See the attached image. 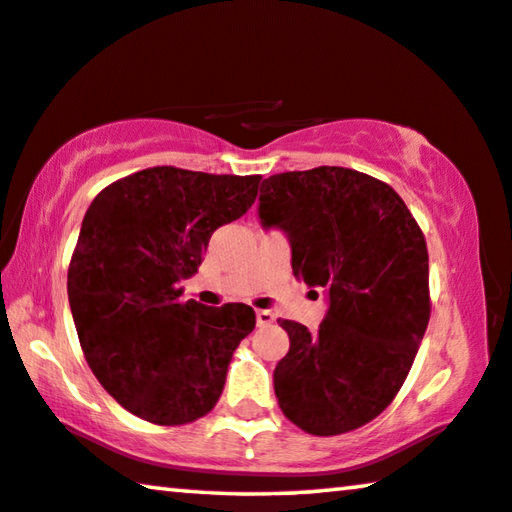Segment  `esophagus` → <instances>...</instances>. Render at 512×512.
Masks as SVG:
<instances>
[{
  "instance_id": "1",
  "label": "esophagus",
  "mask_w": 512,
  "mask_h": 512,
  "mask_svg": "<svg viewBox=\"0 0 512 512\" xmlns=\"http://www.w3.org/2000/svg\"><path fill=\"white\" fill-rule=\"evenodd\" d=\"M255 316H257V326H269V323H273L275 319V314L271 310H257Z\"/></svg>"
}]
</instances>
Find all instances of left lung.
<instances>
[{
  "label": "left lung",
  "instance_id": "left-lung-1",
  "mask_svg": "<svg viewBox=\"0 0 512 512\" xmlns=\"http://www.w3.org/2000/svg\"><path fill=\"white\" fill-rule=\"evenodd\" d=\"M259 218L285 230L296 280L330 303L316 332L278 319L280 410L310 435L355 431L399 394L431 319L424 232L392 186L339 166L271 175Z\"/></svg>",
  "mask_w": 512,
  "mask_h": 512
}]
</instances>
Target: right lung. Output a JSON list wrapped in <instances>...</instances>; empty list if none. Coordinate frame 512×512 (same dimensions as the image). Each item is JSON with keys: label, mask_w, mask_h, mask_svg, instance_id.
<instances>
[{"label": "right lung", "mask_w": 512, "mask_h": 512, "mask_svg": "<svg viewBox=\"0 0 512 512\" xmlns=\"http://www.w3.org/2000/svg\"><path fill=\"white\" fill-rule=\"evenodd\" d=\"M262 175L154 166L97 193L68 266L81 351L127 412L157 426L205 417L255 328L250 305L180 300L214 230L253 207Z\"/></svg>", "instance_id": "right-lung-1"}]
</instances>
